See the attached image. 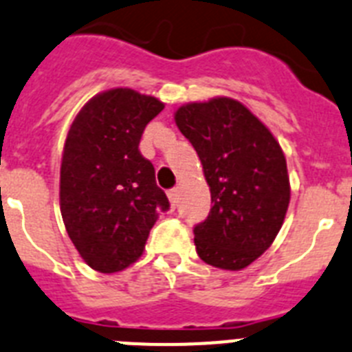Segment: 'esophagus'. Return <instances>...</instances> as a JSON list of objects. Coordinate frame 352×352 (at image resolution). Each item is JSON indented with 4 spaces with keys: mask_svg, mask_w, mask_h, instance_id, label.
I'll list each match as a JSON object with an SVG mask.
<instances>
[{
    "mask_svg": "<svg viewBox=\"0 0 352 352\" xmlns=\"http://www.w3.org/2000/svg\"><path fill=\"white\" fill-rule=\"evenodd\" d=\"M167 196H169L170 206H173V208H176V203H178V190H176V188H170V190L167 192Z\"/></svg>",
    "mask_w": 352,
    "mask_h": 352,
    "instance_id": "34e87169",
    "label": "esophagus"
}]
</instances>
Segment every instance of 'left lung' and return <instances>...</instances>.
Returning a JSON list of instances; mask_svg holds the SVG:
<instances>
[{"label": "left lung", "mask_w": 352, "mask_h": 352, "mask_svg": "<svg viewBox=\"0 0 352 352\" xmlns=\"http://www.w3.org/2000/svg\"><path fill=\"white\" fill-rule=\"evenodd\" d=\"M174 119L196 149L212 194L208 217L194 226L197 254L219 269H244L283 224L290 201L283 151L235 99L185 104Z\"/></svg>", "instance_id": "8db88e82"}]
</instances>
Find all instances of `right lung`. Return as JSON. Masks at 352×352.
<instances>
[{"label": "right lung", "instance_id": "add662e5", "mask_svg": "<svg viewBox=\"0 0 352 352\" xmlns=\"http://www.w3.org/2000/svg\"><path fill=\"white\" fill-rule=\"evenodd\" d=\"M164 103L131 89L96 96L80 110L60 167V212L69 239L94 270L110 274L142 254L169 199L139 149Z\"/></svg>", "mask_w": 352, "mask_h": 352}]
</instances>
